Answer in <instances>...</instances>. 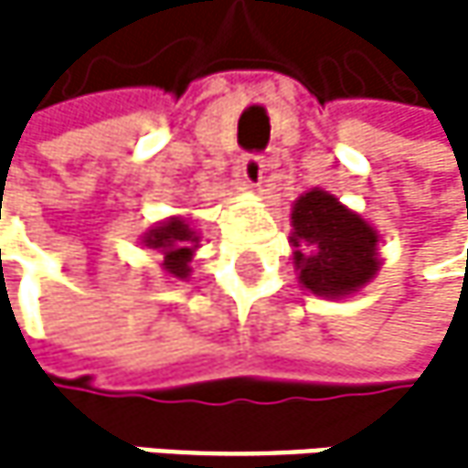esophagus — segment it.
<instances>
[{"mask_svg":"<svg viewBox=\"0 0 468 468\" xmlns=\"http://www.w3.org/2000/svg\"><path fill=\"white\" fill-rule=\"evenodd\" d=\"M239 174H241V179H244V185H247V187H261V182H263V174H266V163H263V156H255V154H247V156H241Z\"/></svg>","mask_w":468,"mask_h":468,"instance_id":"esophagus-1","label":"esophagus"}]
</instances>
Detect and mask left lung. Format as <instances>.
<instances>
[{"label":"left lung","mask_w":468,"mask_h":468,"mask_svg":"<svg viewBox=\"0 0 468 468\" xmlns=\"http://www.w3.org/2000/svg\"><path fill=\"white\" fill-rule=\"evenodd\" d=\"M379 232L334 193L312 187L292 205V261L297 281L317 297L362 292L379 272Z\"/></svg>","instance_id":"8db88e82"}]
</instances>
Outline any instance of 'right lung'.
<instances>
[{
	"label": "right lung",
	"mask_w": 468,
	"mask_h": 468,
	"mask_svg": "<svg viewBox=\"0 0 468 468\" xmlns=\"http://www.w3.org/2000/svg\"><path fill=\"white\" fill-rule=\"evenodd\" d=\"M140 244L163 255V269L171 278L187 281L190 278V261H193L196 250L202 247V236L193 229L190 218L168 216L165 221H156L140 239Z\"/></svg>",
	"instance_id": "add662e5"
}]
</instances>
